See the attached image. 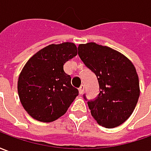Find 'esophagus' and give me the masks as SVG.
Wrapping results in <instances>:
<instances>
[{"label":"esophagus","mask_w":151,"mask_h":151,"mask_svg":"<svg viewBox=\"0 0 151 151\" xmlns=\"http://www.w3.org/2000/svg\"><path fill=\"white\" fill-rule=\"evenodd\" d=\"M78 91H79V93H80V94L82 95V93L84 92V86H83V85H81V86L79 87Z\"/></svg>","instance_id":"34e87169"}]
</instances>
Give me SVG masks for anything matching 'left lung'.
Masks as SVG:
<instances>
[{
	"instance_id": "8db88e82",
	"label": "left lung",
	"mask_w": 151,
	"mask_h": 151,
	"mask_svg": "<svg viewBox=\"0 0 151 151\" xmlns=\"http://www.w3.org/2000/svg\"><path fill=\"white\" fill-rule=\"evenodd\" d=\"M78 56L95 73L99 94L93 100L84 99L97 123L111 129L131 116L140 95L139 80L133 63L119 52L95 43L79 44Z\"/></svg>"
}]
</instances>
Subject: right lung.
Returning <instances> with one entry per match:
<instances>
[{
    "mask_svg": "<svg viewBox=\"0 0 151 151\" xmlns=\"http://www.w3.org/2000/svg\"><path fill=\"white\" fill-rule=\"evenodd\" d=\"M73 43L50 44L31 56L19 75L18 92L22 107L32 118L52 122L65 113L78 95L64 64L77 56Z\"/></svg>",
    "mask_w": 151,
    "mask_h": 151,
    "instance_id": "obj_1",
    "label": "right lung"
}]
</instances>
